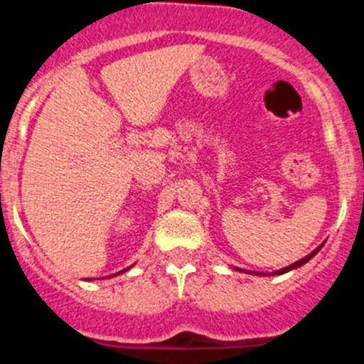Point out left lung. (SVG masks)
Masks as SVG:
<instances>
[{
  "label": "left lung",
  "mask_w": 364,
  "mask_h": 364,
  "mask_svg": "<svg viewBox=\"0 0 364 364\" xmlns=\"http://www.w3.org/2000/svg\"><path fill=\"white\" fill-rule=\"evenodd\" d=\"M321 247H323V244H321V246H317V247H315L314 252H311L310 255H306V257H304V259L297 260V262H294V264H290V266H286V268H282V269H277V272H273L272 275H282V273L290 272V269L301 268L302 264H306V262H308V260L311 259V257H315V255H317V253H319V250H321ZM235 269H239V268H235ZM239 272H240V269H239ZM247 273H252V272H247ZM257 275H266V273H257Z\"/></svg>",
  "instance_id": "8db88e82"
}]
</instances>
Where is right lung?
Segmentation results:
<instances>
[{
	"label": "right lung",
	"mask_w": 364,
	"mask_h": 364,
	"mask_svg": "<svg viewBox=\"0 0 364 364\" xmlns=\"http://www.w3.org/2000/svg\"><path fill=\"white\" fill-rule=\"evenodd\" d=\"M127 269H129V268H125V269H122V272H118V273H114V275H120V273H124V272H127ZM89 281H91V279H89Z\"/></svg>",
	"instance_id": "obj_1"
}]
</instances>
